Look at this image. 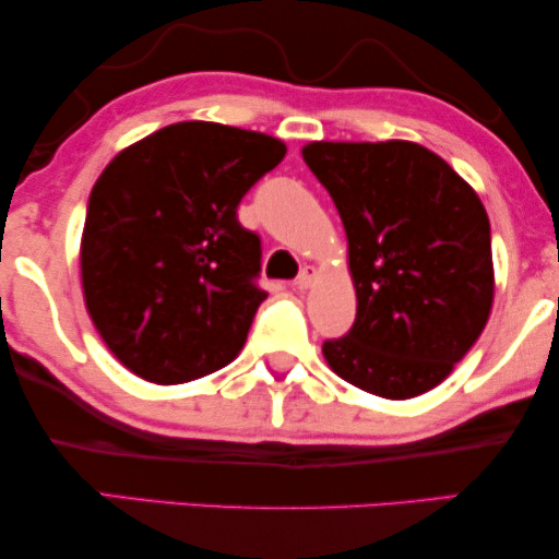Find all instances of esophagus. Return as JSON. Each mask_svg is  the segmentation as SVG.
Wrapping results in <instances>:
<instances>
[{"instance_id":"esophagus-1","label":"esophagus","mask_w":559,"mask_h":559,"mask_svg":"<svg viewBox=\"0 0 559 559\" xmlns=\"http://www.w3.org/2000/svg\"><path fill=\"white\" fill-rule=\"evenodd\" d=\"M312 280H316V266H302L300 274H297V280H295V287L308 289L312 285Z\"/></svg>"}]
</instances>
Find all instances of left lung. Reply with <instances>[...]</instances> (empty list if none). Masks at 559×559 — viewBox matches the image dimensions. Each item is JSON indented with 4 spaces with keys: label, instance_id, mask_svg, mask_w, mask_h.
I'll return each mask as SVG.
<instances>
[{
    "label": "left lung",
    "instance_id": "1",
    "mask_svg": "<svg viewBox=\"0 0 559 559\" xmlns=\"http://www.w3.org/2000/svg\"><path fill=\"white\" fill-rule=\"evenodd\" d=\"M302 157L341 213L356 287L354 325L323 343L328 366L384 400L430 392L491 312L484 203L415 142H310Z\"/></svg>",
    "mask_w": 559,
    "mask_h": 559
}]
</instances>
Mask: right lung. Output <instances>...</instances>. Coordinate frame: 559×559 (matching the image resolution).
<instances>
[{"mask_svg": "<svg viewBox=\"0 0 559 559\" xmlns=\"http://www.w3.org/2000/svg\"><path fill=\"white\" fill-rule=\"evenodd\" d=\"M285 152L249 129L180 121L106 165L83 226V297L136 377L182 384L241 350L266 293L262 239L236 209Z\"/></svg>", "mask_w": 559, "mask_h": 559, "instance_id": "obj_1", "label": "right lung"}]
</instances>
